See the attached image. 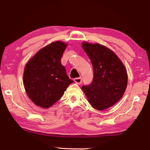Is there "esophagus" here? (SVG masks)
Segmentation results:
<instances>
[{
  "instance_id": "1",
  "label": "esophagus",
  "mask_w": 150,
  "mask_h": 150,
  "mask_svg": "<svg viewBox=\"0 0 150 150\" xmlns=\"http://www.w3.org/2000/svg\"><path fill=\"white\" fill-rule=\"evenodd\" d=\"M74 81H75L76 83H77V84H81V83H82V79H81V77L75 78L74 79Z\"/></svg>"
}]
</instances>
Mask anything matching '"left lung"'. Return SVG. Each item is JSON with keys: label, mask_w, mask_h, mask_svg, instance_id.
Listing matches in <instances>:
<instances>
[{"label": "left lung", "mask_w": 150, "mask_h": 150, "mask_svg": "<svg viewBox=\"0 0 150 150\" xmlns=\"http://www.w3.org/2000/svg\"><path fill=\"white\" fill-rule=\"evenodd\" d=\"M82 47L93 68V79L82 89L94 108L103 110L113 106L123 96L128 83L126 69L112 51L98 44L83 42Z\"/></svg>", "instance_id": "left-lung-1"}]
</instances>
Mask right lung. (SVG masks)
<instances>
[{
  "instance_id": "right-lung-1",
  "label": "right lung",
  "mask_w": 150,
  "mask_h": 150,
  "mask_svg": "<svg viewBox=\"0 0 150 150\" xmlns=\"http://www.w3.org/2000/svg\"><path fill=\"white\" fill-rule=\"evenodd\" d=\"M67 45L63 42H53L39 50L25 66V90L37 106L44 108L52 106L73 82L61 63Z\"/></svg>"
}]
</instances>
